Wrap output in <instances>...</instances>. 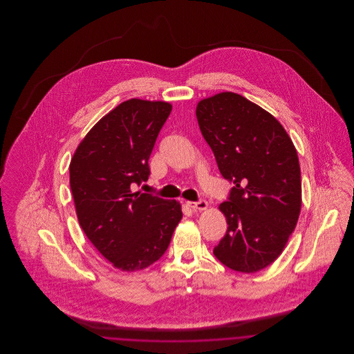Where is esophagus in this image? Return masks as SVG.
<instances>
[{
    "mask_svg": "<svg viewBox=\"0 0 354 354\" xmlns=\"http://www.w3.org/2000/svg\"><path fill=\"white\" fill-rule=\"evenodd\" d=\"M187 207L191 208L192 211H205L208 208V203L205 201H199V202H187Z\"/></svg>",
    "mask_w": 354,
    "mask_h": 354,
    "instance_id": "1",
    "label": "esophagus"
}]
</instances>
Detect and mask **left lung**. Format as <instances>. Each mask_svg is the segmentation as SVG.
Masks as SVG:
<instances>
[{
	"label": "left lung",
	"mask_w": 354,
	"mask_h": 354,
	"mask_svg": "<svg viewBox=\"0 0 354 354\" xmlns=\"http://www.w3.org/2000/svg\"><path fill=\"white\" fill-rule=\"evenodd\" d=\"M196 118L220 174L235 185L219 205L228 228L214 254L237 272L264 270L281 254L300 216L296 147L270 113L232 91L198 102Z\"/></svg>",
	"instance_id": "left-lung-1"
}]
</instances>
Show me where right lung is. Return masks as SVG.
Masks as SVG:
<instances>
[{"instance_id": "add662e5", "label": "right lung", "mask_w": 354, "mask_h": 354, "mask_svg": "<svg viewBox=\"0 0 354 354\" xmlns=\"http://www.w3.org/2000/svg\"><path fill=\"white\" fill-rule=\"evenodd\" d=\"M171 110L169 102H122L84 135L68 166L84 235L123 272L159 260L183 218L180 203L133 191L149 179V159Z\"/></svg>"}]
</instances>
